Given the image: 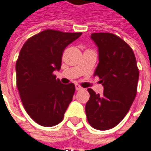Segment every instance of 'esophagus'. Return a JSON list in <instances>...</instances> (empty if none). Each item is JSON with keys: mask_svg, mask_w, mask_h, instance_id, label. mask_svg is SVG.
<instances>
[{"mask_svg": "<svg viewBox=\"0 0 151 151\" xmlns=\"http://www.w3.org/2000/svg\"><path fill=\"white\" fill-rule=\"evenodd\" d=\"M75 88L76 90H82V89H83V88H82V87H81L80 85H78V84H76Z\"/></svg>", "mask_w": 151, "mask_h": 151, "instance_id": "34e87169", "label": "esophagus"}]
</instances>
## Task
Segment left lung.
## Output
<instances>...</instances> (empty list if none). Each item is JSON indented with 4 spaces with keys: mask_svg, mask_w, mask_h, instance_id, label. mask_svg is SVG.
I'll return each instance as SVG.
<instances>
[{
    "mask_svg": "<svg viewBox=\"0 0 151 151\" xmlns=\"http://www.w3.org/2000/svg\"><path fill=\"white\" fill-rule=\"evenodd\" d=\"M91 39L99 52L95 75L101 79L104 92L100 95L88 88L90 97L85 112L91 127L108 130L128 112L136 96L139 73L133 50L121 38L110 33H94Z\"/></svg>",
    "mask_w": 151,
    "mask_h": 151,
    "instance_id": "obj_1",
    "label": "left lung"
}]
</instances>
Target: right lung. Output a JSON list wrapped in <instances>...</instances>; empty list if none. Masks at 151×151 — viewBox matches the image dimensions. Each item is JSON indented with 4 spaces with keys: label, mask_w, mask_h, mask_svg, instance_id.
Wrapping results in <instances>:
<instances>
[{
    "label": "right lung",
    "mask_w": 151,
    "mask_h": 151,
    "mask_svg": "<svg viewBox=\"0 0 151 151\" xmlns=\"http://www.w3.org/2000/svg\"><path fill=\"white\" fill-rule=\"evenodd\" d=\"M82 33L46 29L24 43L16 63L17 87L27 113L38 124L60 123L73 100L75 85L63 84L53 72L60 70L65 48Z\"/></svg>",
    "instance_id": "1"
}]
</instances>
